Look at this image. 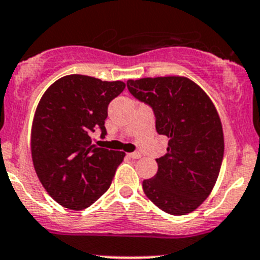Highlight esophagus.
<instances>
[{
	"label": "esophagus",
	"mask_w": 260,
	"mask_h": 260,
	"mask_svg": "<svg viewBox=\"0 0 260 260\" xmlns=\"http://www.w3.org/2000/svg\"><path fill=\"white\" fill-rule=\"evenodd\" d=\"M129 156L131 159H139V158H141V154L138 153V151H134V153L129 154Z\"/></svg>",
	"instance_id": "1"
}]
</instances>
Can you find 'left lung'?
I'll list each match as a JSON object with an SVG mask.
<instances>
[{
  "mask_svg": "<svg viewBox=\"0 0 260 260\" xmlns=\"http://www.w3.org/2000/svg\"><path fill=\"white\" fill-rule=\"evenodd\" d=\"M136 100L151 107L159 135L169 138L158 172L143 182L146 197L171 215L194 211L209 197L223 158V134L214 104L191 79L156 77L127 81Z\"/></svg>",
  "mask_w": 260,
  "mask_h": 260,
  "instance_id": "obj_1",
  "label": "left lung"
}]
</instances>
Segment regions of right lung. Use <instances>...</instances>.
<instances>
[{"mask_svg":"<svg viewBox=\"0 0 260 260\" xmlns=\"http://www.w3.org/2000/svg\"><path fill=\"white\" fill-rule=\"evenodd\" d=\"M124 82L71 74L43 94L31 129L35 172L51 199L66 209H87L109 189L124 151L92 145L91 135H106L110 102Z\"/></svg>","mask_w":260,"mask_h":260,"instance_id":"add662e5","label":"right lung"}]
</instances>
